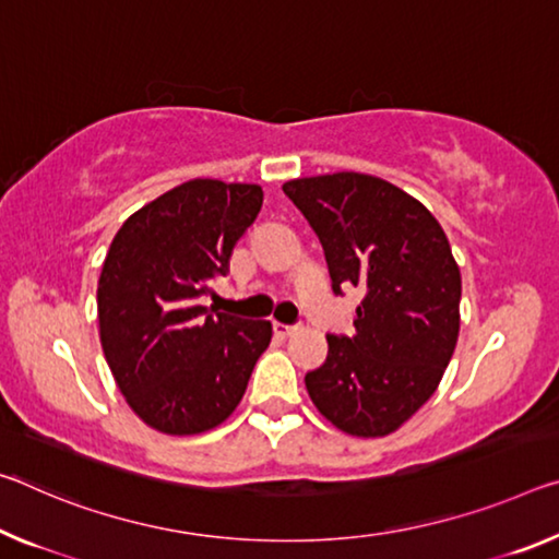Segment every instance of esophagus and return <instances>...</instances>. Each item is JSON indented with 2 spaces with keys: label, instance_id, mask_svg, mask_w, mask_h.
I'll return each mask as SVG.
<instances>
[{
  "label": "esophagus",
  "instance_id": "esophagus-1",
  "mask_svg": "<svg viewBox=\"0 0 559 559\" xmlns=\"http://www.w3.org/2000/svg\"><path fill=\"white\" fill-rule=\"evenodd\" d=\"M296 328L294 325H286V323H273V333L281 335V338H288L290 333H294Z\"/></svg>",
  "mask_w": 559,
  "mask_h": 559
}]
</instances>
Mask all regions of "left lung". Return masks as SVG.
I'll list each match as a JSON object with an SVG mask.
<instances>
[{
	"mask_svg": "<svg viewBox=\"0 0 559 559\" xmlns=\"http://www.w3.org/2000/svg\"><path fill=\"white\" fill-rule=\"evenodd\" d=\"M283 193L321 241L333 294H366L356 333L325 335L308 395L348 436H391L438 391L457 343L463 281L448 236L418 199L378 176H308Z\"/></svg>",
	"mask_w": 559,
	"mask_h": 559,
	"instance_id": "8db88e82",
	"label": "left lung"
}]
</instances>
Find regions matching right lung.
<instances>
[{
  "mask_svg": "<svg viewBox=\"0 0 559 559\" xmlns=\"http://www.w3.org/2000/svg\"><path fill=\"white\" fill-rule=\"evenodd\" d=\"M259 183L193 179L146 203L114 236L96 288L104 358L148 428L199 436L224 423L271 343L269 321L201 306L259 216Z\"/></svg>",
  "mask_w": 559,
  "mask_h": 559,
  "instance_id": "obj_1",
  "label": "right lung"
}]
</instances>
